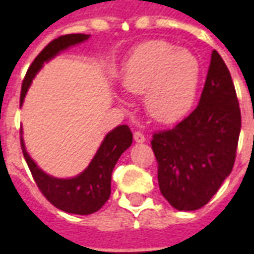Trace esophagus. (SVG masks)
I'll use <instances>...</instances> for the list:
<instances>
[{
    "label": "esophagus",
    "mask_w": 254,
    "mask_h": 254,
    "mask_svg": "<svg viewBox=\"0 0 254 254\" xmlns=\"http://www.w3.org/2000/svg\"><path fill=\"white\" fill-rule=\"evenodd\" d=\"M133 138L136 143H144L145 141V136L141 132H134L133 133Z\"/></svg>",
    "instance_id": "obj_1"
}]
</instances>
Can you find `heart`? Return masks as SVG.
<instances>
[{
  "label": "heart",
  "mask_w": 254,
  "mask_h": 254,
  "mask_svg": "<svg viewBox=\"0 0 254 254\" xmlns=\"http://www.w3.org/2000/svg\"><path fill=\"white\" fill-rule=\"evenodd\" d=\"M200 63L189 50L170 42H144L122 69V85L133 95L145 94V109L159 122L178 121L196 99Z\"/></svg>",
  "instance_id": "obj_1"
}]
</instances>
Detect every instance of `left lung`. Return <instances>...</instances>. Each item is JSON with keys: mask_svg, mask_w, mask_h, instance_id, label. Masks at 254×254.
I'll return each instance as SVG.
<instances>
[{"mask_svg": "<svg viewBox=\"0 0 254 254\" xmlns=\"http://www.w3.org/2000/svg\"><path fill=\"white\" fill-rule=\"evenodd\" d=\"M241 110L223 58L213 50L201 98L176 127L152 134L162 194L180 211L204 207L235 162Z\"/></svg>", "mask_w": 254, "mask_h": 254, "instance_id": "8db88e82", "label": "left lung"}]
</instances>
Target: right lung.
<instances>
[{"instance_id":"1","label":"right lung","mask_w":254,"mask_h":254,"mask_svg":"<svg viewBox=\"0 0 254 254\" xmlns=\"http://www.w3.org/2000/svg\"><path fill=\"white\" fill-rule=\"evenodd\" d=\"M89 35L85 34H69L63 35L52 41L42 50L25 73V77L21 84L20 94V105L23 103L30 84L36 72L43 66V64L52 60L58 53L73 45L81 43L88 39ZM132 132L127 125H120L114 130H111L103 140V143L98 149L92 162L80 176L70 180H60L54 177L47 176L35 165L27 154L23 137H20V144L23 149V155L30 167V171L34 181L53 205L61 211L76 215H89L105 205L111 193V174L116 166L117 160L120 159L122 152L130 147L132 144Z\"/></svg>"}]
</instances>
